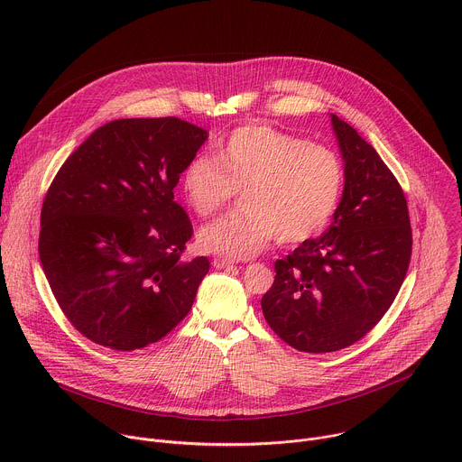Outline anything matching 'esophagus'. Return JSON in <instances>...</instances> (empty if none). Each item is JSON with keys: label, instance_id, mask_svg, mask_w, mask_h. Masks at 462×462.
I'll use <instances>...</instances> for the list:
<instances>
[{"label": "esophagus", "instance_id": "34e87169", "mask_svg": "<svg viewBox=\"0 0 462 462\" xmlns=\"http://www.w3.org/2000/svg\"><path fill=\"white\" fill-rule=\"evenodd\" d=\"M234 263H236V259H230V257H223V255H217V257H214L212 265H214V269H226V267H234Z\"/></svg>", "mask_w": 462, "mask_h": 462}]
</instances>
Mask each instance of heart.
I'll list each match as a JSON object with an SVG mask.
<instances>
[{"label": "heart", "instance_id": "1", "mask_svg": "<svg viewBox=\"0 0 462 462\" xmlns=\"http://www.w3.org/2000/svg\"><path fill=\"white\" fill-rule=\"evenodd\" d=\"M180 189L201 217L217 214L241 188L243 207L199 232L203 248L232 257L254 255L278 236L301 243L335 216L342 189L340 157L325 146L271 125H243L214 155L191 159Z\"/></svg>", "mask_w": 462, "mask_h": 462}]
</instances>
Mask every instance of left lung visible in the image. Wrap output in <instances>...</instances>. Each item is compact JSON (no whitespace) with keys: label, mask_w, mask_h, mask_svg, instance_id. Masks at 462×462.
Listing matches in <instances>:
<instances>
[{"label":"left lung","mask_w":462,"mask_h":462,"mask_svg":"<svg viewBox=\"0 0 462 462\" xmlns=\"http://www.w3.org/2000/svg\"><path fill=\"white\" fill-rule=\"evenodd\" d=\"M344 159L333 223L276 261L261 298L273 331L303 353H333L364 338L397 298L411 257L404 191L355 127L331 115Z\"/></svg>","instance_id":"8db88e82"}]
</instances>
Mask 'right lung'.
I'll use <instances>...</instances> for the list:
<instances>
[{
    "label": "right lung",
    "instance_id": "obj_1",
    "mask_svg": "<svg viewBox=\"0 0 462 462\" xmlns=\"http://www.w3.org/2000/svg\"><path fill=\"white\" fill-rule=\"evenodd\" d=\"M207 139L175 116L113 120L51 182L40 261L61 312L91 342L143 349L189 312L210 261L180 257L193 228L173 188Z\"/></svg>",
    "mask_w": 462,
    "mask_h": 462
}]
</instances>
